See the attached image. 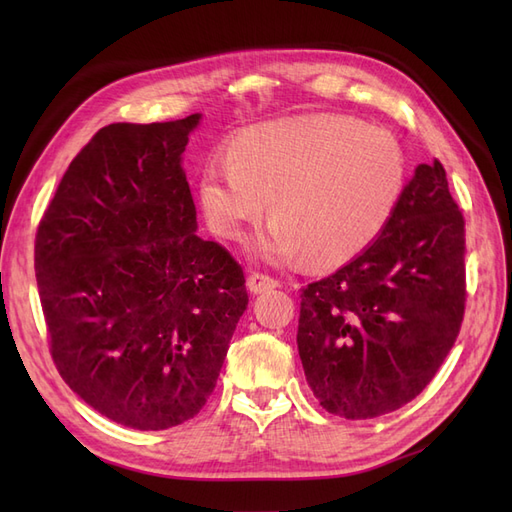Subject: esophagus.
<instances>
[{
	"label": "esophagus",
	"instance_id": "1",
	"mask_svg": "<svg viewBox=\"0 0 512 512\" xmlns=\"http://www.w3.org/2000/svg\"><path fill=\"white\" fill-rule=\"evenodd\" d=\"M277 286H280V282H277L275 277L265 275V273H252V275H250V280H247V288H250L254 294L267 292V290L277 288Z\"/></svg>",
	"mask_w": 512,
	"mask_h": 512
}]
</instances>
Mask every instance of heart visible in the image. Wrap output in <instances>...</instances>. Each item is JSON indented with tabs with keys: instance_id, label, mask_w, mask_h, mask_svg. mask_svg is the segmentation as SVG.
Wrapping results in <instances>:
<instances>
[{
	"instance_id": "obj_1",
	"label": "heart",
	"mask_w": 512,
	"mask_h": 512,
	"mask_svg": "<svg viewBox=\"0 0 512 512\" xmlns=\"http://www.w3.org/2000/svg\"><path fill=\"white\" fill-rule=\"evenodd\" d=\"M406 181L391 132L346 115L269 121L241 132L228 160L200 173L198 196L215 237L239 241L267 209L275 220L252 254L288 262L307 254L339 267L376 241Z\"/></svg>"
}]
</instances>
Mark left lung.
Wrapping results in <instances>:
<instances>
[{"instance_id": "8db88e82", "label": "left lung", "mask_w": 512, "mask_h": 512, "mask_svg": "<svg viewBox=\"0 0 512 512\" xmlns=\"http://www.w3.org/2000/svg\"><path fill=\"white\" fill-rule=\"evenodd\" d=\"M463 226L444 166L418 164L376 241L303 288L299 356L324 410L389 414L436 376L466 309Z\"/></svg>"}]
</instances>
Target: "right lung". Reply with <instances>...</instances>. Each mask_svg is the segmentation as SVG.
Listing matches in <instances>:
<instances>
[{
  "mask_svg": "<svg viewBox=\"0 0 512 512\" xmlns=\"http://www.w3.org/2000/svg\"><path fill=\"white\" fill-rule=\"evenodd\" d=\"M198 123L98 130L36 232L57 371L85 404L141 431L203 410L250 301L239 262L196 235L181 156Z\"/></svg>",
  "mask_w": 512,
  "mask_h": 512,
  "instance_id": "right-lung-1",
  "label": "right lung"
}]
</instances>
